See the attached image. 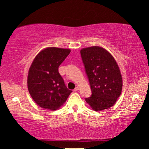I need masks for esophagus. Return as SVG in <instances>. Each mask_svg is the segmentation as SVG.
Wrapping results in <instances>:
<instances>
[{
  "instance_id": "esophagus-1",
  "label": "esophagus",
  "mask_w": 149,
  "mask_h": 149,
  "mask_svg": "<svg viewBox=\"0 0 149 149\" xmlns=\"http://www.w3.org/2000/svg\"><path fill=\"white\" fill-rule=\"evenodd\" d=\"M79 87H75V88L74 89V91H77L79 90Z\"/></svg>"
}]
</instances>
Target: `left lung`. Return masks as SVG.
Wrapping results in <instances>:
<instances>
[{"label":"left lung","instance_id":"1","mask_svg":"<svg viewBox=\"0 0 149 149\" xmlns=\"http://www.w3.org/2000/svg\"><path fill=\"white\" fill-rule=\"evenodd\" d=\"M80 52L92 91L85 101L95 111L108 109L115 104L122 90V77L117 62L100 47L84 48Z\"/></svg>","mask_w":149,"mask_h":149}]
</instances>
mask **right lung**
I'll return each mask as SVG.
<instances>
[{
    "instance_id": "obj_1",
    "label": "right lung",
    "mask_w": 149,
    "mask_h": 149,
    "mask_svg": "<svg viewBox=\"0 0 149 149\" xmlns=\"http://www.w3.org/2000/svg\"><path fill=\"white\" fill-rule=\"evenodd\" d=\"M71 50L48 47L35 56L29 68L27 88L35 102L47 110H56L72 91L65 85L58 67Z\"/></svg>"
}]
</instances>
